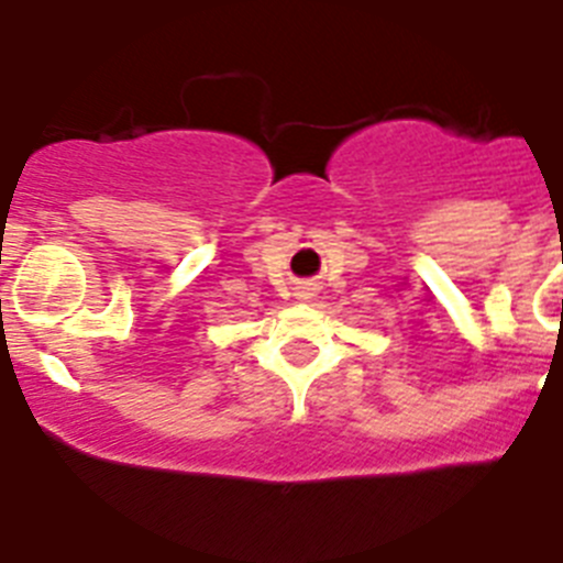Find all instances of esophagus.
Segmentation results:
<instances>
[{
  "mask_svg": "<svg viewBox=\"0 0 563 563\" xmlns=\"http://www.w3.org/2000/svg\"><path fill=\"white\" fill-rule=\"evenodd\" d=\"M300 291H297V297H300V300H311L313 297V291H317V288H313V283H300Z\"/></svg>",
  "mask_w": 563,
  "mask_h": 563,
  "instance_id": "obj_1",
  "label": "esophagus"
}]
</instances>
